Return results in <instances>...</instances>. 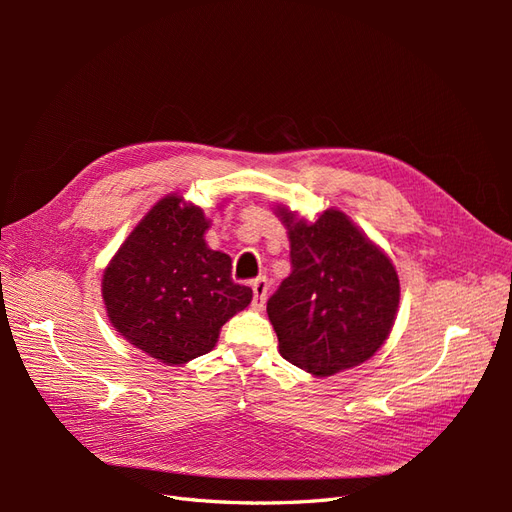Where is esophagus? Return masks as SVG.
<instances>
[{
	"mask_svg": "<svg viewBox=\"0 0 512 512\" xmlns=\"http://www.w3.org/2000/svg\"><path fill=\"white\" fill-rule=\"evenodd\" d=\"M252 290H254V297H252V305L256 309H262L267 303V292H269V282L267 277H256L252 282Z\"/></svg>",
	"mask_w": 512,
	"mask_h": 512,
	"instance_id": "esophagus-1",
	"label": "esophagus"
}]
</instances>
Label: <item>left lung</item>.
I'll return each mask as SVG.
<instances>
[{
  "label": "left lung",
  "instance_id": "obj_1",
  "mask_svg": "<svg viewBox=\"0 0 512 512\" xmlns=\"http://www.w3.org/2000/svg\"><path fill=\"white\" fill-rule=\"evenodd\" d=\"M288 226L292 271L267 301L280 354L314 376L354 367L384 344L399 305L393 262L342 211Z\"/></svg>",
  "mask_w": 512,
  "mask_h": 512
}]
</instances>
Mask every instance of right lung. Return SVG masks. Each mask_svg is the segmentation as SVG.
<instances>
[{
    "mask_svg": "<svg viewBox=\"0 0 512 512\" xmlns=\"http://www.w3.org/2000/svg\"><path fill=\"white\" fill-rule=\"evenodd\" d=\"M203 211L166 196L141 220L104 271L102 297L113 327L166 365L207 354L222 324L252 301L232 280L230 256L213 252Z\"/></svg>",
    "mask_w": 512,
    "mask_h": 512,
    "instance_id": "add662e5",
    "label": "right lung"
}]
</instances>
